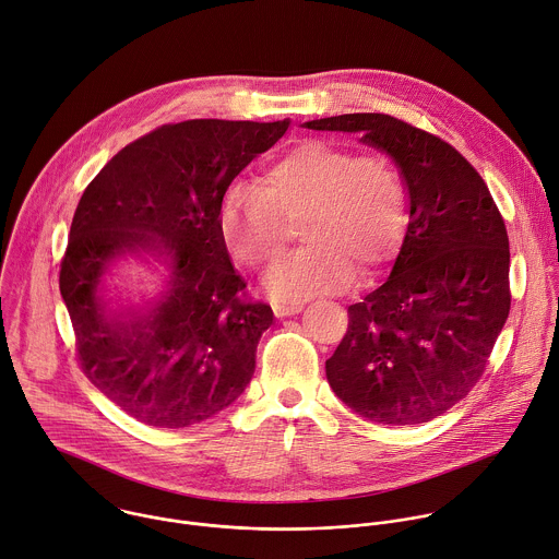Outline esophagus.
<instances>
[{"instance_id": "1", "label": "esophagus", "mask_w": 559, "mask_h": 559, "mask_svg": "<svg viewBox=\"0 0 559 559\" xmlns=\"http://www.w3.org/2000/svg\"><path fill=\"white\" fill-rule=\"evenodd\" d=\"M274 316L276 318H287V316H296L302 311V305L300 302H292V305H274Z\"/></svg>"}]
</instances>
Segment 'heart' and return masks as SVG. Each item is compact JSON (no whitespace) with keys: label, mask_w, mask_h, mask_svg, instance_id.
<instances>
[{"label":"heart","mask_w":559,"mask_h":559,"mask_svg":"<svg viewBox=\"0 0 559 559\" xmlns=\"http://www.w3.org/2000/svg\"><path fill=\"white\" fill-rule=\"evenodd\" d=\"M302 222L307 248L265 276L276 300L337 292L353 281V266L366 276L391 261L408 226L404 173L382 153L300 140L267 164L257 186H237L219 230L239 265L261 270L285 252L287 226Z\"/></svg>","instance_id":"1"}]
</instances>
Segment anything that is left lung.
I'll list each match as a JSON object with an SVG mask.
<instances>
[{
	"instance_id": "left-lung-1",
	"label": "left lung",
	"mask_w": 559,
	"mask_h": 559,
	"mask_svg": "<svg viewBox=\"0 0 559 559\" xmlns=\"http://www.w3.org/2000/svg\"><path fill=\"white\" fill-rule=\"evenodd\" d=\"M302 127L357 133L408 186L402 248L389 278L348 307V329L324 366L329 386L373 424L432 421L476 386L507 322L504 222L476 168L432 133L386 114Z\"/></svg>"
}]
</instances>
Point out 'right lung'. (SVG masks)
Wrapping results in <instances>:
<instances>
[{"mask_svg":"<svg viewBox=\"0 0 559 559\" xmlns=\"http://www.w3.org/2000/svg\"><path fill=\"white\" fill-rule=\"evenodd\" d=\"M250 120L164 124L118 151L85 189L59 287L87 380L133 419L191 428L235 404L254 376L270 305L246 281L219 219L233 179L289 129ZM135 260L153 293L115 283Z\"/></svg>","mask_w":559,"mask_h":559,"instance_id":"obj_1","label":"right lung"}]
</instances>
